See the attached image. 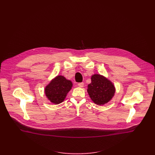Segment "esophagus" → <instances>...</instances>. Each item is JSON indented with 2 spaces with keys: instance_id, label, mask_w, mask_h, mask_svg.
Wrapping results in <instances>:
<instances>
[{
  "instance_id": "obj_1",
  "label": "esophagus",
  "mask_w": 155,
  "mask_h": 155,
  "mask_svg": "<svg viewBox=\"0 0 155 155\" xmlns=\"http://www.w3.org/2000/svg\"><path fill=\"white\" fill-rule=\"evenodd\" d=\"M78 86L80 87V88H83L84 87V84L83 82H81V83H79L78 84Z\"/></svg>"
}]
</instances>
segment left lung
I'll return each mask as SVG.
<instances>
[{
    "label": "left lung",
    "mask_w": 155,
    "mask_h": 155,
    "mask_svg": "<svg viewBox=\"0 0 155 155\" xmlns=\"http://www.w3.org/2000/svg\"><path fill=\"white\" fill-rule=\"evenodd\" d=\"M116 89L113 83L100 74L91 76V83L88 85L87 92L91 100L97 105L103 106L109 103L114 95Z\"/></svg>",
    "instance_id": "1"
}]
</instances>
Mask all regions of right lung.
<instances>
[{"label": "right lung", "instance_id": "right-lung-1", "mask_svg": "<svg viewBox=\"0 0 155 155\" xmlns=\"http://www.w3.org/2000/svg\"><path fill=\"white\" fill-rule=\"evenodd\" d=\"M73 87L72 82L62 75H58L52 79L45 87L46 98L54 104L61 103Z\"/></svg>", "mask_w": 155, "mask_h": 155}]
</instances>
